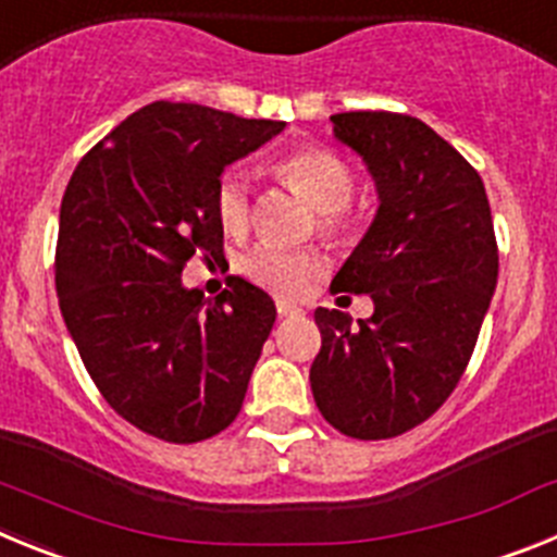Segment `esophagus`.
Here are the masks:
<instances>
[{
  "mask_svg": "<svg viewBox=\"0 0 557 557\" xmlns=\"http://www.w3.org/2000/svg\"><path fill=\"white\" fill-rule=\"evenodd\" d=\"M275 312H278V318H295V314H301L304 309L295 307V304H289V301H284V298H278V301H275Z\"/></svg>",
  "mask_w": 557,
  "mask_h": 557,
  "instance_id": "esophagus-1",
  "label": "esophagus"
}]
</instances>
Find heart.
Instances as JSON below:
<instances>
[{"instance_id":"obj_1","label":"heart","mask_w":557,"mask_h":557,"mask_svg":"<svg viewBox=\"0 0 557 557\" xmlns=\"http://www.w3.org/2000/svg\"><path fill=\"white\" fill-rule=\"evenodd\" d=\"M275 175L318 209V228L329 239H343L351 231L346 203L351 200L354 175L339 156L326 147H298L275 164ZM218 220L228 234H243L250 220L248 178L239 166L220 175L214 191ZM245 278L278 295H298L312 278L323 273V256L318 250H287L259 245L243 259Z\"/></svg>"}]
</instances>
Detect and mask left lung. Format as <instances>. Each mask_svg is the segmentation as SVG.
Masks as SVG:
<instances>
[{
  "mask_svg": "<svg viewBox=\"0 0 557 557\" xmlns=\"http://www.w3.org/2000/svg\"><path fill=\"white\" fill-rule=\"evenodd\" d=\"M334 136L362 156L379 209L332 293L371 295L351 323L314 309V405L334 430L385 441L444 405L469 366L499 273L488 195L474 166L416 116L334 113Z\"/></svg>",
  "mask_w": 557,
  "mask_h": 557,
  "instance_id": "left-lung-1",
  "label": "left lung"
}]
</instances>
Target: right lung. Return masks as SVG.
Returning <instances> with one entry per match:
<instances>
[{
    "mask_svg": "<svg viewBox=\"0 0 557 557\" xmlns=\"http://www.w3.org/2000/svg\"><path fill=\"white\" fill-rule=\"evenodd\" d=\"M282 131L150 102L83 156L63 191V321L108 405L166 444H198L239 416L275 323L273 298L239 275L206 301L181 273L195 253L223 256L214 191L225 166Z\"/></svg>",
    "mask_w": 557,
    "mask_h": 557,
    "instance_id": "1",
    "label": "right lung"
}]
</instances>
